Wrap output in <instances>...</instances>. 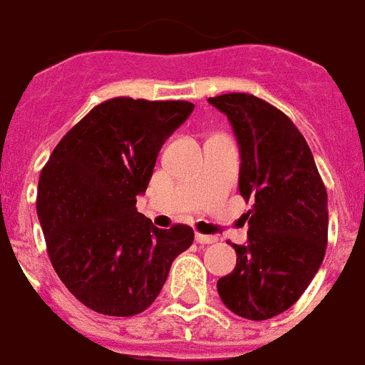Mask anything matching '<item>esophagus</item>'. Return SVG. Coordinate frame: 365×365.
Wrapping results in <instances>:
<instances>
[{
    "label": "esophagus",
    "mask_w": 365,
    "mask_h": 365,
    "mask_svg": "<svg viewBox=\"0 0 365 365\" xmlns=\"http://www.w3.org/2000/svg\"><path fill=\"white\" fill-rule=\"evenodd\" d=\"M196 241L201 245H211L217 243V237L215 235H205V233H196Z\"/></svg>",
    "instance_id": "obj_1"
}]
</instances>
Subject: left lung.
Instances as JSON below:
<instances>
[{"instance_id":"1","label":"left lung","mask_w":365,"mask_h":365,"mask_svg":"<svg viewBox=\"0 0 365 365\" xmlns=\"http://www.w3.org/2000/svg\"><path fill=\"white\" fill-rule=\"evenodd\" d=\"M232 122L241 148L239 192L249 243L235 245V269L217 290L232 313L267 320L305 292L324 260L328 194L305 137L282 110L252 94L209 98Z\"/></svg>"}]
</instances>
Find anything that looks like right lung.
I'll return each instance as SVG.
<instances>
[{
    "label": "right lung",
    "mask_w": 365,
    "mask_h": 365,
    "mask_svg": "<svg viewBox=\"0 0 365 365\" xmlns=\"http://www.w3.org/2000/svg\"><path fill=\"white\" fill-rule=\"evenodd\" d=\"M194 103L110 98L60 139L41 169L37 215L52 267L86 307L133 317L150 307L194 230L141 212L158 153Z\"/></svg>",
    "instance_id": "1"
}]
</instances>
